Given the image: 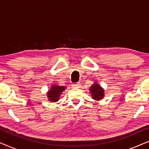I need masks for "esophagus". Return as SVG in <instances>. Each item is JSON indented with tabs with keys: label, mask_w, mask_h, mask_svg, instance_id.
I'll return each mask as SVG.
<instances>
[{
	"label": "esophagus",
	"mask_w": 149,
	"mask_h": 149,
	"mask_svg": "<svg viewBox=\"0 0 149 149\" xmlns=\"http://www.w3.org/2000/svg\"><path fill=\"white\" fill-rule=\"evenodd\" d=\"M72 87H74V88H79V87H81V83H75V84L72 85Z\"/></svg>",
	"instance_id": "obj_1"
}]
</instances>
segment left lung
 <instances>
[{"label":"left lung","instance_id":"8db88e82","mask_svg":"<svg viewBox=\"0 0 149 149\" xmlns=\"http://www.w3.org/2000/svg\"><path fill=\"white\" fill-rule=\"evenodd\" d=\"M89 91L91 97L96 101H100L104 97V89L97 82H95L89 87Z\"/></svg>","mask_w":149,"mask_h":149}]
</instances>
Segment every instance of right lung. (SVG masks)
I'll use <instances>...</instances> for the list:
<instances>
[{
	"instance_id": "obj_1",
	"label": "right lung",
	"mask_w": 149,
	"mask_h": 149,
	"mask_svg": "<svg viewBox=\"0 0 149 149\" xmlns=\"http://www.w3.org/2000/svg\"><path fill=\"white\" fill-rule=\"evenodd\" d=\"M66 87L60 86L58 85H52L47 93V97L52 102H56L60 99V95L65 90Z\"/></svg>"
}]
</instances>
